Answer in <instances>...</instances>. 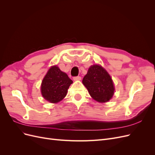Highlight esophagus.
Wrapping results in <instances>:
<instances>
[{"label":"esophagus","mask_w":155,"mask_h":155,"mask_svg":"<svg viewBox=\"0 0 155 155\" xmlns=\"http://www.w3.org/2000/svg\"><path fill=\"white\" fill-rule=\"evenodd\" d=\"M81 78L80 76H75L73 78V79L74 81H79V80H81Z\"/></svg>","instance_id":"1"}]
</instances>
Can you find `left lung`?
Listing matches in <instances>:
<instances>
[{
    "mask_svg": "<svg viewBox=\"0 0 155 155\" xmlns=\"http://www.w3.org/2000/svg\"><path fill=\"white\" fill-rule=\"evenodd\" d=\"M82 82L91 97L98 102L109 101L114 94V87L112 78L104 68L97 64L88 68Z\"/></svg>",
    "mask_w": 155,
    "mask_h": 155,
    "instance_id": "1",
    "label": "left lung"
}]
</instances>
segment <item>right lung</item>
Masks as SVG:
<instances>
[{
  "label": "right lung",
  "instance_id": "1",
  "mask_svg": "<svg viewBox=\"0 0 155 155\" xmlns=\"http://www.w3.org/2000/svg\"><path fill=\"white\" fill-rule=\"evenodd\" d=\"M72 83L67 74L57 66L51 67L41 84V93L46 100L58 103L67 95L68 89Z\"/></svg>",
  "mask_w": 155,
  "mask_h": 155
}]
</instances>
